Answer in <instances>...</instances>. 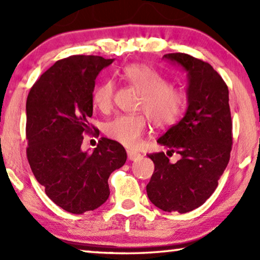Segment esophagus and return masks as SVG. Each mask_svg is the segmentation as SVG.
Masks as SVG:
<instances>
[{"label": "esophagus", "instance_id": "34e87169", "mask_svg": "<svg viewBox=\"0 0 260 260\" xmlns=\"http://www.w3.org/2000/svg\"><path fill=\"white\" fill-rule=\"evenodd\" d=\"M142 155L140 152L134 151V150H127V158H129L130 161H137V159H140Z\"/></svg>", "mask_w": 260, "mask_h": 260}]
</instances>
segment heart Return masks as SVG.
<instances>
[{
    "mask_svg": "<svg viewBox=\"0 0 260 260\" xmlns=\"http://www.w3.org/2000/svg\"><path fill=\"white\" fill-rule=\"evenodd\" d=\"M122 78L142 92L138 110L148 115L157 127H167L177 122L184 108L183 92L172 86L157 71L145 63H131L122 70ZM115 84L104 80L92 91V103L98 110L108 112L113 105ZM145 115H122L106 124L105 133L110 138L127 148H136L148 131Z\"/></svg>",
    "mask_w": 260,
    "mask_h": 260,
    "instance_id": "heart-1",
    "label": "heart"
}]
</instances>
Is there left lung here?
Instances as JSON below:
<instances>
[{
	"mask_svg": "<svg viewBox=\"0 0 260 260\" xmlns=\"http://www.w3.org/2000/svg\"><path fill=\"white\" fill-rule=\"evenodd\" d=\"M163 58L187 72L188 108L183 118L157 140L180 154L170 163L165 152L149 154L155 170L147 184L149 200L165 212L187 213L214 193L232 150V118L229 87L209 65L184 53Z\"/></svg>",
	"mask_w": 260,
	"mask_h": 260,
	"instance_id": "obj_1",
	"label": "left lung"
}]
</instances>
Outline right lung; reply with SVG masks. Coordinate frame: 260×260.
Instances as JSON below:
<instances>
[{
	"label": "right lung",
	"instance_id": "1",
	"mask_svg": "<svg viewBox=\"0 0 260 260\" xmlns=\"http://www.w3.org/2000/svg\"><path fill=\"white\" fill-rule=\"evenodd\" d=\"M113 59L72 55L58 60L31 86L26 103L27 158L47 197L73 214L108 200L109 176L126 161L118 142L102 137L92 152L81 150L91 126L95 78Z\"/></svg>",
	"mask_w": 260,
	"mask_h": 260
}]
</instances>
